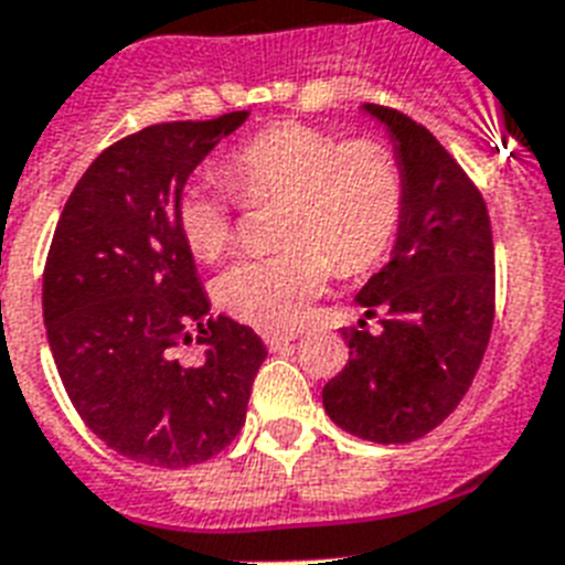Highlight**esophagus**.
<instances>
[{
  "mask_svg": "<svg viewBox=\"0 0 565 565\" xmlns=\"http://www.w3.org/2000/svg\"><path fill=\"white\" fill-rule=\"evenodd\" d=\"M264 342H267L269 351H281L290 342H296V333H264Z\"/></svg>",
  "mask_w": 565,
  "mask_h": 565,
  "instance_id": "1",
  "label": "esophagus"
}]
</instances>
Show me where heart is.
Returning a JSON list of instances; mask_svg holds the SVG:
<instances>
[{"instance_id":"heart-1","label":"heart","mask_w":565,"mask_h":565,"mask_svg":"<svg viewBox=\"0 0 565 565\" xmlns=\"http://www.w3.org/2000/svg\"><path fill=\"white\" fill-rule=\"evenodd\" d=\"M223 177L246 203H284V249L237 260L214 284L226 313L269 333L305 322L333 260L342 273H365L401 232V164L377 141H342L310 124L281 121L241 141L223 159ZM177 223L200 260H217L235 237L232 200L200 179L179 191Z\"/></svg>"}]
</instances>
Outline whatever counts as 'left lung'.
Returning a JSON list of instances; mask_svg holds the SVG:
<instances>
[{
    "label": "left lung",
    "mask_w": 565,
    "mask_h": 565,
    "mask_svg": "<svg viewBox=\"0 0 565 565\" xmlns=\"http://www.w3.org/2000/svg\"><path fill=\"white\" fill-rule=\"evenodd\" d=\"M386 127L406 203L388 264L356 292L381 333L345 328L348 365L322 388L330 420L374 444L433 433L473 383L493 328V235L479 188L433 132L362 104Z\"/></svg>",
    "instance_id": "left-lung-1"
}]
</instances>
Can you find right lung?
<instances>
[{
	"label": "right lung",
	"mask_w": 565,
	"mask_h": 565,
	"mask_svg": "<svg viewBox=\"0 0 565 565\" xmlns=\"http://www.w3.org/2000/svg\"><path fill=\"white\" fill-rule=\"evenodd\" d=\"M246 109L153 124L86 168L54 228L43 319L54 365L84 424L118 456L191 467L226 449L246 420L267 348L217 316L177 223L179 191ZM198 339L200 366L172 356Z\"/></svg>",
	"instance_id": "obj_1"
}]
</instances>
